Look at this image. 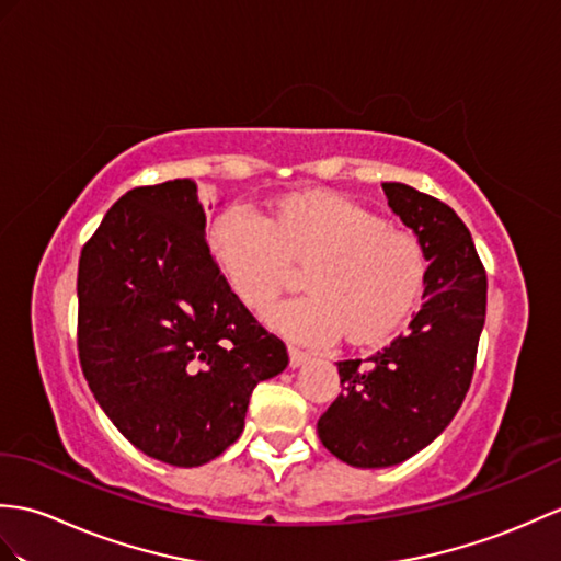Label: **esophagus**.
<instances>
[{
  "label": "esophagus",
  "mask_w": 561,
  "mask_h": 561,
  "mask_svg": "<svg viewBox=\"0 0 561 561\" xmlns=\"http://www.w3.org/2000/svg\"><path fill=\"white\" fill-rule=\"evenodd\" d=\"M310 360V354L304 348H296V346H289V366L291 368H301L304 363Z\"/></svg>",
  "instance_id": "34e87169"
}]
</instances>
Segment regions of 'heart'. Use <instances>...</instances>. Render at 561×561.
I'll return each instance as SVG.
<instances>
[{
  "mask_svg": "<svg viewBox=\"0 0 561 561\" xmlns=\"http://www.w3.org/2000/svg\"><path fill=\"white\" fill-rule=\"evenodd\" d=\"M221 275L251 308H265L304 267L308 294L275 304L267 320L294 340L324 344L344 330L373 342L394 332L419 298L425 260L419 239L342 195H294L270 217L227 207L210 227Z\"/></svg>",
  "mask_w": 561,
  "mask_h": 561,
  "instance_id": "obj_1",
  "label": "heart"
}]
</instances>
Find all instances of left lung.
<instances>
[{
    "mask_svg": "<svg viewBox=\"0 0 561 561\" xmlns=\"http://www.w3.org/2000/svg\"><path fill=\"white\" fill-rule=\"evenodd\" d=\"M382 188L430 265L409 330L366 360L336 363L344 392L320 415L318 435L356 468L407 461L451 423L471 387L488 304L485 270L459 215L407 184Z\"/></svg>",
    "mask_w": 561,
    "mask_h": 561,
    "instance_id": "1",
    "label": "left lung"
}]
</instances>
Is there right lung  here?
<instances>
[{
  "label": "right lung",
  "mask_w": 561,
  "mask_h": 561,
  "mask_svg": "<svg viewBox=\"0 0 561 561\" xmlns=\"http://www.w3.org/2000/svg\"><path fill=\"white\" fill-rule=\"evenodd\" d=\"M78 356L116 430L181 468L231 447L253 387L289 366L213 260L191 179L124 193L83 245Z\"/></svg>",
  "instance_id": "right-lung-1"
}]
</instances>
